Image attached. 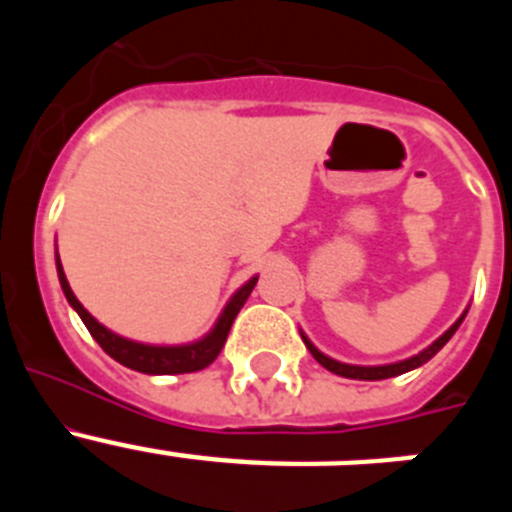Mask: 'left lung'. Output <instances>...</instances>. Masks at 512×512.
<instances>
[{
  "label": "left lung",
  "instance_id": "1",
  "mask_svg": "<svg viewBox=\"0 0 512 512\" xmlns=\"http://www.w3.org/2000/svg\"><path fill=\"white\" fill-rule=\"evenodd\" d=\"M461 320H464V315H461V318L456 320V323L451 325V328L446 330V333H443V336L438 338L436 343H431V346L425 348V351H420L418 356H413V359L400 361V364H387V366H351V364H341V361H333V359H328V356H325V354H320L318 348L312 346V343L307 341L305 336H302V341H305L307 351H310V354L315 356V361H318V364H323L325 369H328V372L338 374V377H348V379H390V377H397V374L410 372V369H418V366H423L425 361H431L433 356H436L438 351H441V348L446 346V341H449V338L454 336L456 328H459V325H461Z\"/></svg>",
  "mask_w": 512,
  "mask_h": 512
}]
</instances>
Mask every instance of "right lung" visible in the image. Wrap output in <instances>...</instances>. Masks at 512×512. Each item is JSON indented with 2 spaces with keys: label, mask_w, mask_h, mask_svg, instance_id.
Wrapping results in <instances>:
<instances>
[{
  "label": "right lung",
  "mask_w": 512,
  "mask_h": 512,
  "mask_svg": "<svg viewBox=\"0 0 512 512\" xmlns=\"http://www.w3.org/2000/svg\"><path fill=\"white\" fill-rule=\"evenodd\" d=\"M56 266H58V279H61L63 295L66 300L71 302L76 312H79V318L84 320L87 330L92 333L94 341L104 348V354H110L112 359L120 361L122 366H128V369H135V372L143 374H189V372H200L205 366H210L212 361L217 359V354L223 351L225 341H228L230 325H233L235 315L241 312V307L246 305L248 295H251V289L256 287V277L251 279L248 284H243L238 292L233 295V300L228 302V307L223 310L217 325L212 328L210 336H205L202 341L189 343V346H143V343L128 341V338L115 336L112 330H107L104 325H99L97 320L84 310L76 295L71 292L69 282H66V274L61 269V261H58L56 253Z\"/></svg>",
  "instance_id": "1"
}]
</instances>
